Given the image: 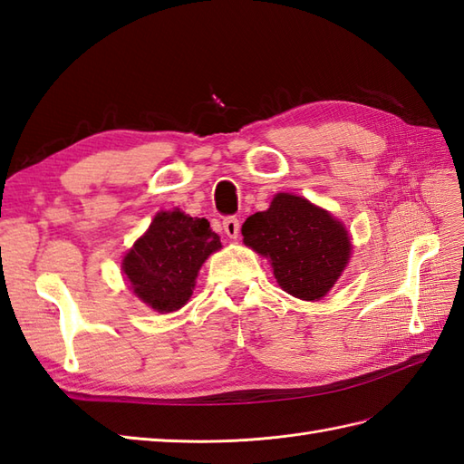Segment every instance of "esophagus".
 Listing matches in <instances>:
<instances>
[{"mask_svg": "<svg viewBox=\"0 0 464 464\" xmlns=\"http://www.w3.org/2000/svg\"><path fill=\"white\" fill-rule=\"evenodd\" d=\"M223 231H225V235L229 237V239H237V237H239V231H241L239 219H237L235 216L225 218L223 219Z\"/></svg>", "mask_w": 464, "mask_h": 464, "instance_id": "obj_1", "label": "esophagus"}]
</instances>
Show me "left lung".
<instances>
[{
    "mask_svg": "<svg viewBox=\"0 0 464 464\" xmlns=\"http://www.w3.org/2000/svg\"><path fill=\"white\" fill-rule=\"evenodd\" d=\"M245 245L272 260L280 286L300 300H319L345 270L351 241L345 227L305 198L278 194L266 211L243 223Z\"/></svg>",
    "mask_w": 464,
    "mask_h": 464,
    "instance_id": "1",
    "label": "left lung"
}]
</instances>
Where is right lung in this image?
Here are the masks:
<instances>
[{
    "instance_id": "add662e5",
    "label": "right lung",
    "mask_w": 464,
    "mask_h": 464,
    "mask_svg": "<svg viewBox=\"0 0 464 464\" xmlns=\"http://www.w3.org/2000/svg\"><path fill=\"white\" fill-rule=\"evenodd\" d=\"M218 248L219 235L208 219L160 211L123 258V272L142 302L169 314L189 300L199 266Z\"/></svg>"
}]
</instances>
